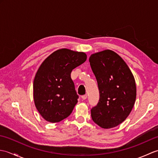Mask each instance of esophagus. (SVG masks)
<instances>
[{"instance_id": "esophagus-1", "label": "esophagus", "mask_w": 158, "mask_h": 158, "mask_svg": "<svg viewBox=\"0 0 158 158\" xmlns=\"http://www.w3.org/2000/svg\"><path fill=\"white\" fill-rule=\"evenodd\" d=\"M81 98H82L83 100H85V99H87V98H88V96H87V95H83V96H81Z\"/></svg>"}]
</instances>
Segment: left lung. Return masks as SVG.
<instances>
[{
	"mask_svg": "<svg viewBox=\"0 0 158 158\" xmlns=\"http://www.w3.org/2000/svg\"><path fill=\"white\" fill-rule=\"evenodd\" d=\"M89 61L100 92L98 105L91 109L92 120L102 128L115 127L127 118L135 105V77L125 61L112 50L93 53Z\"/></svg>",
	"mask_w": 158,
	"mask_h": 158,
	"instance_id": "obj_1",
	"label": "left lung"
}]
</instances>
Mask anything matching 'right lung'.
Listing matches in <instances>:
<instances>
[{"label": "right lung", "mask_w": 158, "mask_h": 158, "mask_svg": "<svg viewBox=\"0 0 158 158\" xmlns=\"http://www.w3.org/2000/svg\"><path fill=\"white\" fill-rule=\"evenodd\" d=\"M86 59L84 52L63 48L53 52L39 67L33 97L36 109L47 122H59L72 113L78 95L70 73Z\"/></svg>", "instance_id": "1"}]
</instances>
